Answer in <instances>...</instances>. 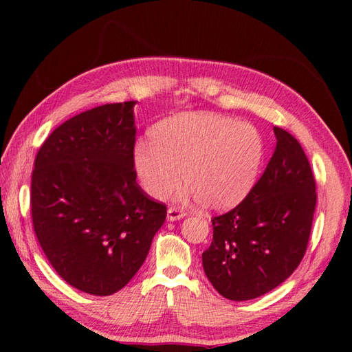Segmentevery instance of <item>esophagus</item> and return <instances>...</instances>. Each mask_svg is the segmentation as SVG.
I'll use <instances>...</instances> for the list:
<instances>
[{
  "mask_svg": "<svg viewBox=\"0 0 352 352\" xmlns=\"http://www.w3.org/2000/svg\"><path fill=\"white\" fill-rule=\"evenodd\" d=\"M184 216H186V212H184L183 210H180V208L170 206L169 210H168V220H170V222H174V220H180Z\"/></svg>",
  "mask_w": 352,
  "mask_h": 352,
  "instance_id": "esophagus-1",
  "label": "esophagus"
}]
</instances>
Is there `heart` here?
Returning <instances> with one entry per match:
<instances>
[{
	"label": "heart",
	"instance_id": "b5f03b06",
	"mask_svg": "<svg viewBox=\"0 0 352 352\" xmlns=\"http://www.w3.org/2000/svg\"><path fill=\"white\" fill-rule=\"evenodd\" d=\"M264 157L258 129L214 113H182L140 141L133 152L136 177L153 199H163L183 178L184 197L210 210H226L247 197Z\"/></svg>",
	"mask_w": 352,
	"mask_h": 352
}]
</instances>
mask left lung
Segmentation results:
<instances>
[{"instance_id":"left-lung-1","label":"left lung","mask_w":352,"mask_h":352,"mask_svg":"<svg viewBox=\"0 0 352 352\" xmlns=\"http://www.w3.org/2000/svg\"><path fill=\"white\" fill-rule=\"evenodd\" d=\"M276 147L264 174L233 210L211 219L212 242L201 254L220 295L253 300L284 283L307 250L317 205L315 178L295 136L273 127Z\"/></svg>"}]
</instances>
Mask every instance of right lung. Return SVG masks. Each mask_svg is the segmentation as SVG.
I'll return each mask as SVG.
<instances>
[{
    "instance_id": "obj_1",
    "label": "right lung",
    "mask_w": 352,
    "mask_h": 352,
    "mask_svg": "<svg viewBox=\"0 0 352 352\" xmlns=\"http://www.w3.org/2000/svg\"><path fill=\"white\" fill-rule=\"evenodd\" d=\"M135 104L68 119L34 162L35 236L58 275L90 295H113L135 276L166 219V205L136 183Z\"/></svg>"
}]
</instances>
